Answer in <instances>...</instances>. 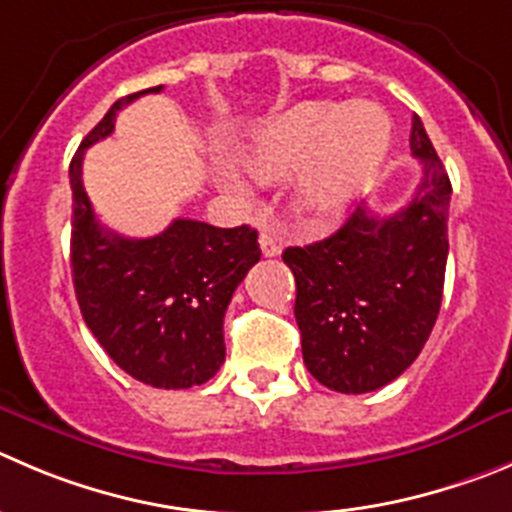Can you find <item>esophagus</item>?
<instances>
[{
	"mask_svg": "<svg viewBox=\"0 0 512 512\" xmlns=\"http://www.w3.org/2000/svg\"><path fill=\"white\" fill-rule=\"evenodd\" d=\"M259 243H261V253H264V256H279L281 253V238L276 236V233H271V231H264L261 233V238H259Z\"/></svg>",
	"mask_w": 512,
	"mask_h": 512,
	"instance_id": "esophagus-1",
	"label": "esophagus"
}]
</instances>
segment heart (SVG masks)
I'll return each instance as SVG.
<instances>
[{"mask_svg":"<svg viewBox=\"0 0 512 512\" xmlns=\"http://www.w3.org/2000/svg\"><path fill=\"white\" fill-rule=\"evenodd\" d=\"M392 145V120L374 102L344 107L309 100L253 123L236 160L259 178H294L296 201L314 216H334L374 183Z\"/></svg>","mask_w":512,"mask_h":512,"instance_id":"obj_1","label":"heart"}]
</instances>
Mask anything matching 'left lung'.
<instances>
[{
    "instance_id": "1",
    "label": "left lung",
    "mask_w": 512,
    "mask_h": 512,
    "mask_svg": "<svg viewBox=\"0 0 512 512\" xmlns=\"http://www.w3.org/2000/svg\"><path fill=\"white\" fill-rule=\"evenodd\" d=\"M410 148L422 163L410 206L384 218L357 206L329 238L284 251L304 364L334 392H374L397 379L440 314L452 186L417 115Z\"/></svg>"
}]
</instances>
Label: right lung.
Wrapping results in <instances>:
<instances>
[{
    "label": "right lung",
    "mask_w": 512,
    "mask_h": 512,
    "mask_svg": "<svg viewBox=\"0 0 512 512\" xmlns=\"http://www.w3.org/2000/svg\"><path fill=\"white\" fill-rule=\"evenodd\" d=\"M120 97L70 163V264L87 329L115 364L158 389L208 382L226 359L223 316L243 276L261 259L251 226L216 228L175 218L153 238H125L97 223L82 186L85 150L115 130V115L148 92Z\"/></svg>",
    "instance_id": "1"
}]
</instances>
